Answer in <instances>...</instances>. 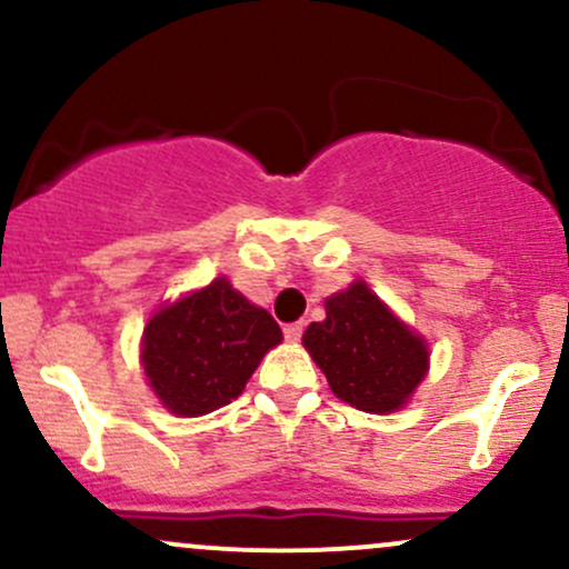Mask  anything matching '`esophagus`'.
<instances>
[{"label":"esophagus","instance_id":"esophagus-1","mask_svg":"<svg viewBox=\"0 0 569 569\" xmlns=\"http://www.w3.org/2000/svg\"><path fill=\"white\" fill-rule=\"evenodd\" d=\"M302 331H305L302 323H286L283 326V337L289 339V342H299V339H302Z\"/></svg>","mask_w":569,"mask_h":569}]
</instances>
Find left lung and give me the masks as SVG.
<instances>
[{
  "label": "left lung",
  "instance_id": "8db88e82",
  "mask_svg": "<svg viewBox=\"0 0 569 569\" xmlns=\"http://www.w3.org/2000/svg\"><path fill=\"white\" fill-rule=\"evenodd\" d=\"M305 348L337 398L385 415L401 407L428 371V348L367 283L326 299V321L310 323Z\"/></svg>",
  "mask_w": 569,
  "mask_h": 569
}]
</instances>
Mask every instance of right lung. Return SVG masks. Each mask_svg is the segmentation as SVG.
<instances>
[{"instance_id":"1","label":"right lung","mask_w":569,"mask_h":569,"mask_svg":"<svg viewBox=\"0 0 569 569\" xmlns=\"http://www.w3.org/2000/svg\"><path fill=\"white\" fill-rule=\"evenodd\" d=\"M280 339L270 312L219 278L162 307L143 329L141 361L173 415L198 417L243 393L248 377Z\"/></svg>"}]
</instances>
